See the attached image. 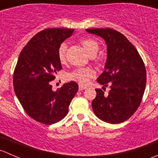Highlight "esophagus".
Instances as JSON below:
<instances>
[{
    "label": "esophagus",
    "mask_w": 158,
    "mask_h": 158,
    "mask_svg": "<svg viewBox=\"0 0 158 158\" xmlns=\"http://www.w3.org/2000/svg\"><path fill=\"white\" fill-rule=\"evenodd\" d=\"M86 89V86H84V85H79V91L84 90V89Z\"/></svg>",
    "instance_id": "1"
}]
</instances>
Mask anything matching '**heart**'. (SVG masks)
I'll return each mask as SVG.
<instances>
[{
  "label": "heart",
  "instance_id": "b5f03b06",
  "mask_svg": "<svg viewBox=\"0 0 158 158\" xmlns=\"http://www.w3.org/2000/svg\"><path fill=\"white\" fill-rule=\"evenodd\" d=\"M81 45L86 51L87 54L92 57L94 63L98 66H102L105 61L102 57L96 56V54L99 49V44L95 40L90 37L82 38L79 40ZM66 49L67 45L66 43H62L57 49V56L61 63H64L66 60ZM95 76V73L90 67H79L74 69L71 73H68L67 77L69 80L75 81L80 85H86L91 79Z\"/></svg>",
  "mask_w": 158,
  "mask_h": 158
}]
</instances>
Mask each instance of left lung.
I'll return each mask as SVG.
<instances>
[{"label":"left lung","instance_id":"obj_1","mask_svg":"<svg viewBox=\"0 0 158 158\" xmlns=\"http://www.w3.org/2000/svg\"><path fill=\"white\" fill-rule=\"evenodd\" d=\"M106 40L108 56L105 71L97 82L111 90L106 95L96 89L92 102L95 115L111 124L128 120L142 101L146 85V68L135 46L115 30L111 28L86 29Z\"/></svg>","mask_w":158,"mask_h":158}]
</instances>
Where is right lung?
Segmentation results:
<instances>
[{
  "label": "right lung",
  "instance_id": "right-lung-1",
  "mask_svg": "<svg viewBox=\"0 0 158 158\" xmlns=\"http://www.w3.org/2000/svg\"><path fill=\"white\" fill-rule=\"evenodd\" d=\"M73 31L48 28L37 33L22 49L14 69V92L22 107L33 120L44 125L56 123L67 114L79 88L73 81L63 84L56 92L51 85V81L62 69L57 49Z\"/></svg>",
  "mask_w": 158,
  "mask_h": 158
}]
</instances>
